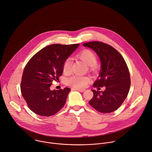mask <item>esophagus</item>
Masks as SVG:
<instances>
[{"label":"esophagus","instance_id":"34e87169","mask_svg":"<svg viewBox=\"0 0 152 152\" xmlns=\"http://www.w3.org/2000/svg\"><path fill=\"white\" fill-rule=\"evenodd\" d=\"M72 89L74 90H78L80 92H83L85 90L84 88H72Z\"/></svg>","mask_w":152,"mask_h":152}]
</instances>
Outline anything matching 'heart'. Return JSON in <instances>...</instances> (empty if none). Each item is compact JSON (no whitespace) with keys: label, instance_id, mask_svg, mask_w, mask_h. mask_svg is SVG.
Returning <instances> with one entry per match:
<instances>
[{"label":"heart","instance_id":"heart-1","mask_svg":"<svg viewBox=\"0 0 152 152\" xmlns=\"http://www.w3.org/2000/svg\"><path fill=\"white\" fill-rule=\"evenodd\" d=\"M77 56L89 66H94L97 62V57L95 53L89 50H84L80 52ZM72 60L68 58L65 60L63 65V72L65 74H69L71 71ZM91 81V78L87 75H75L67 80V83L74 87H84Z\"/></svg>","mask_w":152,"mask_h":152}]
</instances>
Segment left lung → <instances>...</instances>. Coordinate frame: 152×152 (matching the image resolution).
I'll return each instance as SVG.
<instances>
[{"label":"left lung","instance_id":"8db88e82","mask_svg":"<svg viewBox=\"0 0 152 152\" xmlns=\"http://www.w3.org/2000/svg\"><path fill=\"white\" fill-rule=\"evenodd\" d=\"M94 50L100 58L101 69L92 90L94 96L88 102L94 109L109 113L118 109L126 98L131 86L130 74L125 59L112 46L102 42L93 41L83 44ZM106 87L103 92L99 90Z\"/></svg>","mask_w":152,"mask_h":152}]
</instances>
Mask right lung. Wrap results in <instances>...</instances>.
I'll use <instances>...</instances> for the list:
<instances>
[{
	"label": "right lung",
	"mask_w": 152,
	"mask_h": 152,
	"mask_svg": "<svg viewBox=\"0 0 152 152\" xmlns=\"http://www.w3.org/2000/svg\"><path fill=\"white\" fill-rule=\"evenodd\" d=\"M78 46L79 44H51L28 60L23 71L20 88L28 107L34 113L49 117L65 105L71 89L51 90L50 86L62 75L65 60Z\"/></svg>",
	"instance_id": "1"
}]
</instances>
